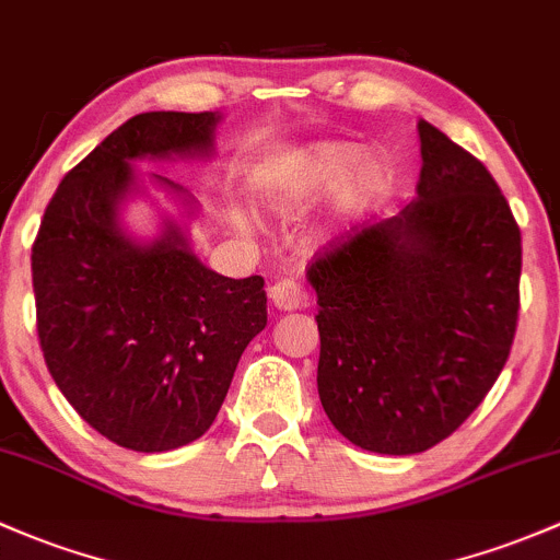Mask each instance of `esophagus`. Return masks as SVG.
Here are the masks:
<instances>
[{
    "label": "esophagus",
    "instance_id": "34e87169",
    "mask_svg": "<svg viewBox=\"0 0 560 560\" xmlns=\"http://www.w3.org/2000/svg\"><path fill=\"white\" fill-rule=\"evenodd\" d=\"M268 295H270V303H273L279 311H298L300 305L308 300L305 298L303 287H300L295 279L276 281V284L268 290Z\"/></svg>",
    "mask_w": 560,
    "mask_h": 560
}]
</instances>
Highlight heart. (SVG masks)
<instances>
[{
  "instance_id": "1",
  "label": "heart",
  "mask_w": 560,
  "mask_h": 560,
  "mask_svg": "<svg viewBox=\"0 0 560 560\" xmlns=\"http://www.w3.org/2000/svg\"><path fill=\"white\" fill-rule=\"evenodd\" d=\"M359 155V147L349 141H319L292 152L265 172L257 185V203L270 214L290 220L338 192V214L357 220L384 198L392 182L386 161L378 155Z\"/></svg>"
}]
</instances>
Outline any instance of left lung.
Here are the masks:
<instances>
[{"label":"left lung","instance_id":"8db88e82","mask_svg":"<svg viewBox=\"0 0 560 560\" xmlns=\"http://www.w3.org/2000/svg\"><path fill=\"white\" fill-rule=\"evenodd\" d=\"M416 198L308 268L319 399L364 451L410 456L456 432L502 373L521 231L478 158L419 120Z\"/></svg>","mask_w":560,"mask_h":560}]
</instances>
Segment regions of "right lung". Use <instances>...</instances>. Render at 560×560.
<instances>
[{"instance_id": "obj_1", "label": "right lung", "mask_w": 560, "mask_h": 560, "mask_svg": "<svg viewBox=\"0 0 560 560\" xmlns=\"http://www.w3.org/2000/svg\"><path fill=\"white\" fill-rule=\"evenodd\" d=\"M220 112H144L112 131L58 185L32 249L39 346L52 381L98 434L139 453L198 440L235 364L268 322L260 276L228 279L192 252L198 203L133 163L214 155ZM180 203L139 240L121 211L145 182Z\"/></svg>"}]
</instances>
